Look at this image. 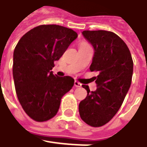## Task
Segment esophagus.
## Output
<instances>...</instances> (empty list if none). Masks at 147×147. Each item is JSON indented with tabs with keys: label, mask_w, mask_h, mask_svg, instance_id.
<instances>
[{
	"label": "esophagus",
	"mask_w": 147,
	"mask_h": 147,
	"mask_svg": "<svg viewBox=\"0 0 147 147\" xmlns=\"http://www.w3.org/2000/svg\"><path fill=\"white\" fill-rule=\"evenodd\" d=\"M74 85H75V87H76V88H78V87H81V85H82V84L80 83V82H78V81H75L74 82Z\"/></svg>",
	"instance_id": "34e87169"
}]
</instances>
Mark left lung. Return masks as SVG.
Returning <instances> with one entry per match:
<instances>
[{
	"label": "left lung",
	"instance_id": "obj_1",
	"mask_svg": "<svg viewBox=\"0 0 147 147\" xmlns=\"http://www.w3.org/2000/svg\"><path fill=\"white\" fill-rule=\"evenodd\" d=\"M82 34L94 48L91 71L97 89L90 92L79 104V112L84 122L92 127H101L115 116L129 91L133 76L134 62L127 45L115 33L109 31H84Z\"/></svg>",
	"mask_w": 147,
	"mask_h": 147
}]
</instances>
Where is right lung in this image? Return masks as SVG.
I'll return each instance as SVG.
<instances>
[{"instance_id": "1", "label": "right lung", "mask_w": 147, "mask_h": 147, "mask_svg": "<svg viewBox=\"0 0 147 147\" xmlns=\"http://www.w3.org/2000/svg\"><path fill=\"white\" fill-rule=\"evenodd\" d=\"M78 35L63 26L40 25L23 35L13 51V76L16 94L30 118L52 119L61 99L74 85L71 76L58 77L51 70Z\"/></svg>"}]
</instances>
